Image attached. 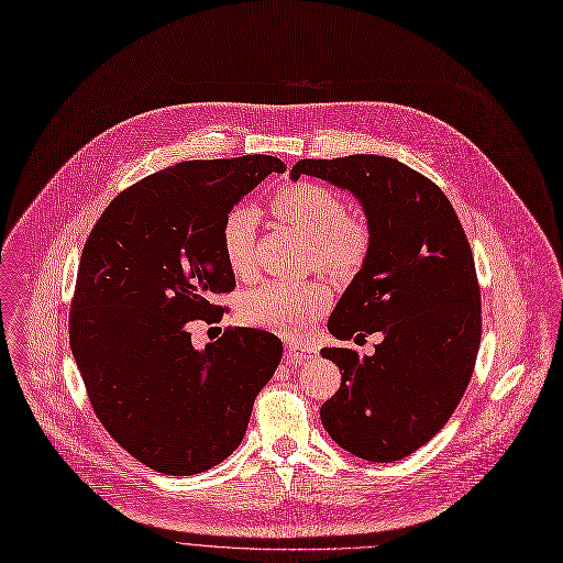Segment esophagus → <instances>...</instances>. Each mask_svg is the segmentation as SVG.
Listing matches in <instances>:
<instances>
[{"label":"esophagus","instance_id":"1","mask_svg":"<svg viewBox=\"0 0 563 563\" xmlns=\"http://www.w3.org/2000/svg\"><path fill=\"white\" fill-rule=\"evenodd\" d=\"M318 356V350L311 342H286V361L288 363H301V361H311Z\"/></svg>","mask_w":563,"mask_h":563}]
</instances>
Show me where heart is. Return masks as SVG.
Returning a JSON list of instances; mask_svg holds the SVG:
<instances>
[{"label":"heart","mask_w":563,"mask_h":563,"mask_svg":"<svg viewBox=\"0 0 563 563\" xmlns=\"http://www.w3.org/2000/svg\"><path fill=\"white\" fill-rule=\"evenodd\" d=\"M275 219L311 239L313 258L331 275L356 273L369 254L372 230L358 213L347 211L344 198L318 183H292L271 198ZM219 241L228 268L236 277L256 271V213L234 207L225 213ZM329 307V290L320 282H266L247 292L243 318L247 324L277 333L307 331Z\"/></svg>","instance_id":"1"}]
</instances>
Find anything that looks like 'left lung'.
I'll use <instances>...</instances> for the list:
<instances>
[{"mask_svg": "<svg viewBox=\"0 0 563 563\" xmlns=\"http://www.w3.org/2000/svg\"><path fill=\"white\" fill-rule=\"evenodd\" d=\"M350 189L372 247L329 318L338 340L383 333L372 356L320 354L340 367L320 417L331 440L369 462L401 460L438 435L457 408L478 356L483 316L471 245L444 191L393 157L299 159L290 178Z\"/></svg>", "mask_w": 563, "mask_h": 563, "instance_id": "1", "label": "left lung"}]
</instances>
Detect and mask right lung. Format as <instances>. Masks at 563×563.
<instances>
[{
	"mask_svg": "<svg viewBox=\"0 0 563 563\" xmlns=\"http://www.w3.org/2000/svg\"><path fill=\"white\" fill-rule=\"evenodd\" d=\"M284 164L271 155L194 159L123 189L85 241L69 309V344L103 428L166 475L221 464L241 444L282 340L230 327L202 352L191 322L228 311L219 230L225 213Z\"/></svg>",
	"mask_w": 563,
	"mask_h": 563,
	"instance_id": "right-lung-1",
	"label": "right lung"
}]
</instances>
